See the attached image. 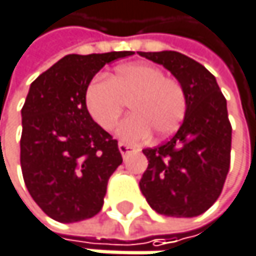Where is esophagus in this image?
Instances as JSON below:
<instances>
[{
    "label": "esophagus",
    "instance_id": "obj_1",
    "mask_svg": "<svg viewBox=\"0 0 256 256\" xmlns=\"http://www.w3.org/2000/svg\"><path fill=\"white\" fill-rule=\"evenodd\" d=\"M118 150H120V152H122V156H123V157H126V156H128L130 152H133V151H134V148H133L132 145L123 144V142H120V144H118Z\"/></svg>",
    "mask_w": 256,
    "mask_h": 256
}]
</instances>
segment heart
<instances>
[{"label":"heart","instance_id":"heart-1","mask_svg":"<svg viewBox=\"0 0 256 256\" xmlns=\"http://www.w3.org/2000/svg\"><path fill=\"white\" fill-rule=\"evenodd\" d=\"M124 100H130L132 116L117 128V136L138 144L151 136L163 139L180 126L185 110V92L178 80L151 64H126L117 66L110 78L96 76L87 84L84 105L93 122L104 130L117 124Z\"/></svg>","mask_w":256,"mask_h":256}]
</instances>
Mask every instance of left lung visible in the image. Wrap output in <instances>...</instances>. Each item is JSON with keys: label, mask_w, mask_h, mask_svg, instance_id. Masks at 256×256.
Here are the masks:
<instances>
[{"label": "left lung", "mask_w": 256, "mask_h": 256, "mask_svg": "<svg viewBox=\"0 0 256 256\" xmlns=\"http://www.w3.org/2000/svg\"><path fill=\"white\" fill-rule=\"evenodd\" d=\"M163 65L185 92V117L175 136L142 152L148 168L139 182L148 204L160 215L192 218L220 197L230 169L231 124L227 100L215 77L178 52H138Z\"/></svg>", "instance_id": "1"}]
</instances>
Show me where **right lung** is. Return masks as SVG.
Returning a JSON list of instances; mask_svg holds the SVG:
<instances>
[{
	"label": "right lung",
	"mask_w": 256,
	"mask_h": 256,
	"mask_svg": "<svg viewBox=\"0 0 256 256\" xmlns=\"http://www.w3.org/2000/svg\"><path fill=\"white\" fill-rule=\"evenodd\" d=\"M130 54H68L29 87L22 108L20 166L30 197L54 221L94 216L108 179L123 163L117 140L87 112L84 92L106 64Z\"/></svg>",
	"instance_id": "obj_1"
}]
</instances>
